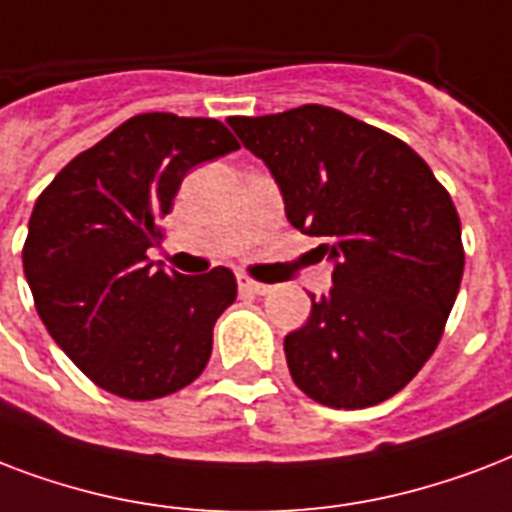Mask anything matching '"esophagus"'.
I'll use <instances>...</instances> for the list:
<instances>
[{"mask_svg": "<svg viewBox=\"0 0 512 512\" xmlns=\"http://www.w3.org/2000/svg\"><path fill=\"white\" fill-rule=\"evenodd\" d=\"M237 285H240V291H248V293H259V296H264V293H269L272 288L264 283H256V280H251L248 275H237Z\"/></svg>", "mask_w": 512, "mask_h": 512, "instance_id": "obj_1", "label": "esophagus"}]
</instances>
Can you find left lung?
Returning <instances> with one entry per match:
<instances>
[{"mask_svg":"<svg viewBox=\"0 0 512 512\" xmlns=\"http://www.w3.org/2000/svg\"><path fill=\"white\" fill-rule=\"evenodd\" d=\"M229 125L275 176L288 221L334 261L331 291L285 336L293 382L331 408L392 398L435 352L462 283L449 192L411 146L331 106Z\"/></svg>","mask_w":512,"mask_h":512,"instance_id":"obj_1","label":"left lung"}]
</instances>
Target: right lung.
<instances>
[{"mask_svg":"<svg viewBox=\"0 0 512 512\" xmlns=\"http://www.w3.org/2000/svg\"><path fill=\"white\" fill-rule=\"evenodd\" d=\"M235 149L219 120L136 114L39 194L23 245L34 307L101 390L165 398L208 366L213 326L237 296L235 275L165 272L146 251L186 173Z\"/></svg>","mask_w":512,"mask_h":512,"instance_id":"1","label":"right lung"}]
</instances>
